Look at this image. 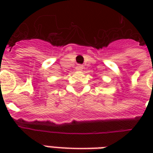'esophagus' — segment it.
Instances as JSON below:
<instances>
[{
    "label": "esophagus",
    "mask_w": 153,
    "mask_h": 153,
    "mask_svg": "<svg viewBox=\"0 0 153 153\" xmlns=\"http://www.w3.org/2000/svg\"><path fill=\"white\" fill-rule=\"evenodd\" d=\"M75 69H76V70H78V71H81V70H83V66L82 65H78Z\"/></svg>",
    "instance_id": "34e87169"
}]
</instances>
